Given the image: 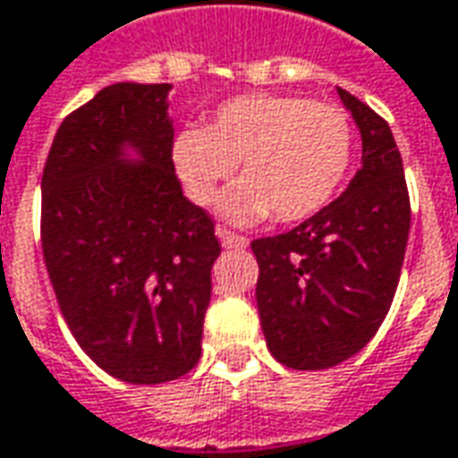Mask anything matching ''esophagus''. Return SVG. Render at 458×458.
<instances>
[{
  "label": "esophagus",
  "instance_id": "1",
  "mask_svg": "<svg viewBox=\"0 0 458 458\" xmlns=\"http://www.w3.org/2000/svg\"><path fill=\"white\" fill-rule=\"evenodd\" d=\"M217 238H220V242H223V248H245L248 245V238H242V235H238V233H233V230L228 228H217Z\"/></svg>",
  "mask_w": 458,
  "mask_h": 458
}]
</instances>
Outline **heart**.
I'll return each mask as SVG.
<instances>
[{"label":"heart","mask_w":458,"mask_h":458,"mask_svg":"<svg viewBox=\"0 0 458 458\" xmlns=\"http://www.w3.org/2000/svg\"><path fill=\"white\" fill-rule=\"evenodd\" d=\"M190 200L208 205L241 163V185L223 200L241 223L273 213L278 223L318 216L338 195L353 160V124L335 105L298 95H241L208 127L182 130L173 148Z\"/></svg>","instance_id":"heart-1"}]
</instances>
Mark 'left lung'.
<instances>
[{"label": "left lung", "mask_w": 458, "mask_h": 458, "mask_svg": "<svg viewBox=\"0 0 458 458\" xmlns=\"http://www.w3.org/2000/svg\"><path fill=\"white\" fill-rule=\"evenodd\" d=\"M338 95L359 124L360 170L318 216L250 242L266 344L295 371L338 366L376 335L396 293L411 228L391 127L351 92L338 87Z\"/></svg>", "instance_id": "8db88e82"}]
</instances>
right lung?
Instances as JSON below:
<instances>
[{"label":"right lung","instance_id":"1","mask_svg":"<svg viewBox=\"0 0 458 458\" xmlns=\"http://www.w3.org/2000/svg\"><path fill=\"white\" fill-rule=\"evenodd\" d=\"M167 92L99 89L62 120L42 173V253L59 310L102 371L138 386L198 363L220 255L213 217L175 175Z\"/></svg>","mask_w":458,"mask_h":458}]
</instances>
